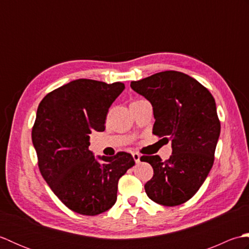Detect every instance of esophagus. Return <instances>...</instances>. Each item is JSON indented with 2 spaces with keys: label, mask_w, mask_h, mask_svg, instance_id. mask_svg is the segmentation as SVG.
Wrapping results in <instances>:
<instances>
[{
  "label": "esophagus",
  "mask_w": 249,
  "mask_h": 249,
  "mask_svg": "<svg viewBox=\"0 0 249 249\" xmlns=\"http://www.w3.org/2000/svg\"><path fill=\"white\" fill-rule=\"evenodd\" d=\"M133 157H134V160H135V161H136V163H139L140 162V154H138V153H134L133 154Z\"/></svg>",
  "instance_id": "esophagus-1"
}]
</instances>
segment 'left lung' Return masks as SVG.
I'll list each match as a JSON object with an SVG mask.
<instances>
[{
  "label": "left lung",
  "instance_id": "obj_1",
  "mask_svg": "<svg viewBox=\"0 0 249 249\" xmlns=\"http://www.w3.org/2000/svg\"><path fill=\"white\" fill-rule=\"evenodd\" d=\"M130 88L152 104L153 134L172 142V155L166 161L158 155L140 158L154 170L144 185L147 197L166 206L186 202L214 163L220 134L215 99L196 79L176 71L131 81Z\"/></svg>",
  "mask_w": 249,
  "mask_h": 249
}]
</instances>
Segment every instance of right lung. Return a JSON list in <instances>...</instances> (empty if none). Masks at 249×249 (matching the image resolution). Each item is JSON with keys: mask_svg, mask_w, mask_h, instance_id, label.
<instances>
[{"mask_svg": "<svg viewBox=\"0 0 249 249\" xmlns=\"http://www.w3.org/2000/svg\"><path fill=\"white\" fill-rule=\"evenodd\" d=\"M125 89L78 79L47 94L32 128L41 176L68 209L94 216L112 208L118 183L135 160L129 153L98 156L89 150V134L104 131L110 106Z\"/></svg>", "mask_w": 249, "mask_h": 249, "instance_id": "right-lung-1", "label": "right lung"}]
</instances>
